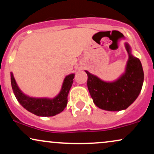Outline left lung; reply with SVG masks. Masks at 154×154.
<instances>
[{
  "mask_svg": "<svg viewBox=\"0 0 154 154\" xmlns=\"http://www.w3.org/2000/svg\"><path fill=\"white\" fill-rule=\"evenodd\" d=\"M128 60L125 72L111 82L104 81L85 70L88 88L93 103L103 110L118 111L128 109L137 99L142 89L144 73L140 61L132 54L130 44L125 43Z\"/></svg>",
  "mask_w": 154,
  "mask_h": 154,
  "instance_id": "left-lung-1",
  "label": "left lung"
}]
</instances>
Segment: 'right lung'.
I'll return each mask as SVG.
<instances>
[{
	"mask_svg": "<svg viewBox=\"0 0 154 154\" xmlns=\"http://www.w3.org/2000/svg\"><path fill=\"white\" fill-rule=\"evenodd\" d=\"M75 75L72 73L65 77L59 94L52 98H37L24 94L19 88L12 72H11V82L16 98L26 110L39 116H53L62 112L66 108L67 97Z\"/></svg>",
	"mask_w": 154,
	"mask_h": 154,
	"instance_id": "add662e5",
	"label": "right lung"
}]
</instances>
